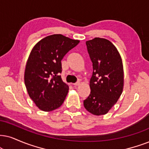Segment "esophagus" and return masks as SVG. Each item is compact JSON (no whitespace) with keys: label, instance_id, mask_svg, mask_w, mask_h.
Instances as JSON below:
<instances>
[{"label":"esophagus","instance_id":"34e87169","mask_svg":"<svg viewBox=\"0 0 149 149\" xmlns=\"http://www.w3.org/2000/svg\"><path fill=\"white\" fill-rule=\"evenodd\" d=\"M80 82H76V83H73V86H78V85H80Z\"/></svg>","mask_w":149,"mask_h":149}]
</instances>
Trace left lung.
I'll use <instances>...</instances> for the list:
<instances>
[{"mask_svg": "<svg viewBox=\"0 0 149 149\" xmlns=\"http://www.w3.org/2000/svg\"><path fill=\"white\" fill-rule=\"evenodd\" d=\"M86 45L93 71L91 93L84 100V107L91 113L102 116L114 106L123 91L122 61L117 48L107 39L95 38Z\"/></svg>", "mask_w": 149, "mask_h": 149, "instance_id": "8db88e82", "label": "left lung"}]
</instances>
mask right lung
I'll return each instance as SVG.
<instances>
[{
	"label": "right lung",
	"mask_w": 149,
	"mask_h": 149,
	"mask_svg": "<svg viewBox=\"0 0 149 149\" xmlns=\"http://www.w3.org/2000/svg\"><path fill=\"white\" fill-rule=\"evenodd\" d=\"M79 42L62 34L51 35L36 43L30 53L24 84L29 97L43 111L55 110L65 101L69 86L59 76L61 61Z\"/></svg>",
	"instance_id": "obj_1"
}]
</instances>
